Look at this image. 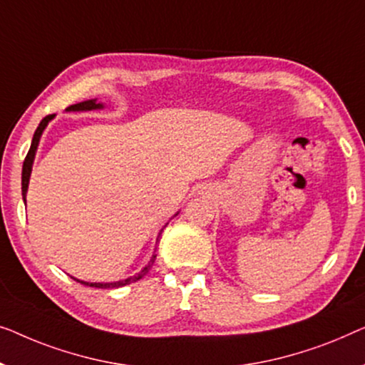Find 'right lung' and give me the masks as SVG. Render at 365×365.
Returning a JSON list of instances; mask_svg holds the SVG:
<instances>
[{
	"label": "right lung",
	"instance_id": "obj_1",
	"mask_svg": "<svg viewBox=\"0 0 365 365\" xmlns=\"http://www.w3.org/2000/svg\"><path fill=\"white\" fill-rule=\"evenodd\" d=\"M102 106L101 102H97L96 99H91V101H84V102H79V104H74V106H69L68 109L66 110H96V109H102ZM54 117V114H51V115H46L43 120H41V124L38 125V129H36V132H34V135H33V142H31V147H29V152H28V155H26V158H24V162H23V175H21V192H23V200L24 202H26V192H28V185H29V177H31V168H33V162H34V155H36V150H38V143H39V138H41V135H43V132H44V129H46V125L49 124L51 122V119H53ZM158 240V238H157ZM155 258H157V255H152V258H150V261H148V264L145 266V268H143L140 273H137L135 276H130V278H127V279H122V281H114V283H86V281H79V279H76V278H73L74 281H78V283H81V284H86V286H91V287H99V289H107V287H122V286H125V284H130V283H135V281H138V279H142L143 276H145L147 273H148V269L152 268V264H153V261H155Z\"/></svg>",
	"mask_w": 365,
	"mask_h": 365
}]
</instances>
